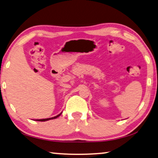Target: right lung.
<instances>
[{
    "instance_id": "1",
    "label": "right lung",
    "mask_w": 158,
    "mask_h": 158,
    "mask_svg": "<svg viewBox=\"0 0 158 158\" xmlns=\"http://www.w3.org/2000/svg\"><path fill=\"white\" fill-rule=\"evenodd\" d=\"M60 114H61V113H60V114L57 115L56 116H54V117H52V118H44V119H37V120H35V121H49V120H52V119H55V118H58V116H60Z\"/></svg>"
}]
</instances>
